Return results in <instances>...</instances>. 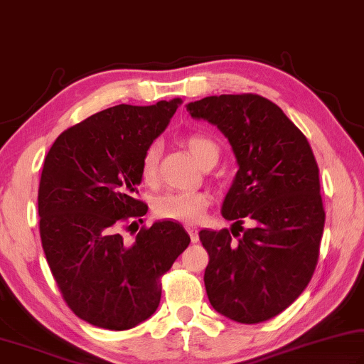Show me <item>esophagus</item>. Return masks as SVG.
Here are the masks:
<instances>
[{"label":"esophagus","instance_id":"obj_1","mask_svg":"<svg viewBox=\"0 0 364 364\" xmlns=\"http://www.w3.org/2000/svg\"><path fill=\"white\" fill-rule=\"evenodd\" d=\"M186 230L190 235V240H192V243H196L198 241V230H196V227L193 225H186Z\"/></svg>","mask_w":364,"mask_h":364}]
</instances>
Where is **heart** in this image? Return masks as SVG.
<instances>
[{
	"label": "heart",
	"instance_id": "obj_1",
	"mask_svg": "<svg viewBox=\"0 0 364 364\" xmlns=\"http://www.w3.org/2000/svg\"><path fill=\"white\" fill-rule=\"evenodd\" d=\"M183 145L190 151L196 163L200 166L205 164L209 158H218L219 149L214 140H211L201 134H190L183 137ZM159 153L161 145L153 142L146 146L142 159H140V177L145 183H155L158 177L159 166ZM211 203V195L206 192H188V190H174V192H166L159 195L153 201V213L159 219L178 220L193 224L198 220L205 209Z\"/></svg>",
	"mask_w": 364,
	"mask_h": 364
}]
</instances>
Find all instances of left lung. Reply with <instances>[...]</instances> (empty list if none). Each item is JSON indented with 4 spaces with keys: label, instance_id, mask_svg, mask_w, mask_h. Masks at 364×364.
<instances>
[{
    "label": "left lung",
    "instance_id": "1",
    "mask_svg": "<svg viewBox=\"0 0 364 364\" xmlns=\"http://www.w3.org/2000/svg\"><path fill=\"white\" fill-rule=\"evenodd\" d=\"M195 119L218 126L238 172L222 215L244 233L200 232L209 254L205 286L213 309L243 324L270 320L307 288L324 228L320 171L314 151L282 108L256 94L209 95L187 104Z\"/></svg>",
    "mask_w": 364,
    "mask_h": 364
}]
</instances>
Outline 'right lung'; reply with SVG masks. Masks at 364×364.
Masks as SVG:
<instances>
[{
	"label": "right lung",
	"mask_w": 364,
	"mask_h": 364,
	"mask_svg": "<svg viewBox=\"0 0 364 364\" xmlns=\"http://www.w3.org/2000/svg\"><path fill=\"white\" fill-rule=\"evenodd\" d=\"M181 104L176 97L107 108L63 131L44 159L43 250L68 307L92 326L124 331L150 318L161 299L159 278L190 243L174 220L142 227L134 243L119 233L149 211L134 196L140 159Z\"/></svg>",
	"instance_id": "add662e5"
}]
</instances>
